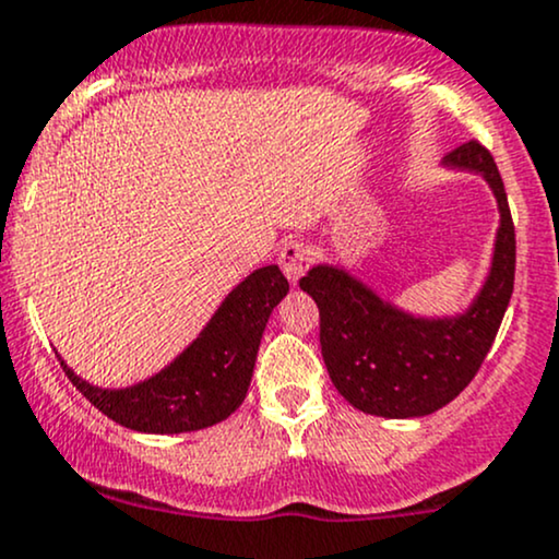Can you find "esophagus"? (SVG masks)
<instances>
[{
    "label": "esophagus",
    "mask_w": 559,
    "mask_h": 559,
    "mask_svg": "<svg viewBox=\"0 0 559 559\" xmlns=\"http://www.w3.org/2000/svg\"><path fill=\"white\" fill-rule=\"evenodd\" d=\"M278 265L288 278V284H297L301 275H305L307 265H310V247H305V243H286L278 254Z\"/></svg>",
    "instance_id": "esophagus-1"
}]
</instances>
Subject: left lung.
<instances>
[{"label":"left lung","instance_id":"left-lung-1","mask_svg":"<svg viewBox=\"0 0 559 559\" xmlns=\"http://www.w3.org/2000/svg\"><path fill=\"white\" fill-rule=\"evenodd\" d=\"M444 168L478 173L499 210L491 267L463 312L413 316L338 265H316L299 286L320 310V349L333 386L378 418H423L463 391L489 355L515 284V226L489 150L467 141Z\"/></svg>","mask_w":559,"mask_h":559}]
</instances>
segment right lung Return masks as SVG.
I'll return each mask as SVG.
<instances>
[{"instance_id": "add662e5", "label": "right lung", "mask_w": 559, "mask_h": 559, "mask_svg": "<svg viewBox=\"0 0 559 559\" xmlns=\"http://www.w3.org/2000/svg\"><path fill=\"white\" fill-rule=\"evenodd\" d=\"M288 294L278 265L249 273L202 333L155 376L126 389H102L60 365L73 386L107 418L141 433H186L226 420L247 396L260 338L273 307Z\"/></svg>"}]
</instances>
